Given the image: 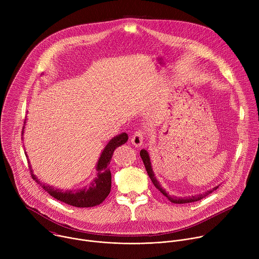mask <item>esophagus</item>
<instances>
[{
    "label": "esophagus",
    "mask_w": 259,
    "mask_h": 259,
    "mask_svg": "<svg viewBox=\"0 0 259 259\" xmlns=\"http://www.w3.org/2000/svg\"><path fill=\"white\" fill-rule=\"evenodd\" d=\"M143 140H144V132H142L141 130L134 132V134L131 137V142L136 147L141 146L143 144Z\"/></svg>",
    "instance_id": "34e87169"
}]
</instances>
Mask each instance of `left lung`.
<instances>
[{
	"label": "left lung",
	"mask_w": 259,
	"mask_h": 259,
	"mask_svg": "<svg viewBox=\"0 0 259 259\" xmlns=\"http://www.w3.org/2000/svg\"><path fill=\"white\" fill-rule=\"evenodd\" d=\"M140 157L142 159V162L145 166V169H146V172L147 174H149L151 180L153 181L154 186L157 188V190H159L171 203H174V204H186V203H192V202H197V201H200L202 199H204L205 197H207L208 195H210L211 193H213L214 191H216L218 189V187L220 186V184H218V186L202 193V194H198V195H194V196H186V197H178V196H170L169 193H167L160 184V182L158 181L157 177L155 176V173L153 171V167H152V162H151V158H150V154L147 153L146 150H141L140 151Z\"/></svg>",
	"instance_id": "8db88e82"
}]
</instances>
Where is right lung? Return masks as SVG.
Wrapping results in <instances>:
<instances>
[{
	"label": "right lung",
	"mask_w": 259,
	"mask_h": 259,
	"mask_svg": "<svg viewBox=\"0 0 259 259\" xmlns=\"http://www.w3.org/2000/svg\"><path fill=\"white\" fill-rule=\"evenodd\" d=\"M24 125H25V122H24ZM23 129H24V126H23ZM23 132L24 130H22V135H23ZM127 140H128V134L123 132L113 137L106 143L96 164V177L92 180L89 188L86 187L81 190L63 191L53 186H49V184H43L38 179V177H36V175L33 174L31 166H29L31 176L50 196L67 205H71L79 208H88V207L97 206L105 200V198L108 196L110 192V188H112V174H110L108 165H109L110 159L113 157L114 151L120 145L126 143ZM25 155H26V152H25ZM28 163H29V160H28Z\"/></svg>",
	"instance_id": "add662e5"
}]
</instances>
